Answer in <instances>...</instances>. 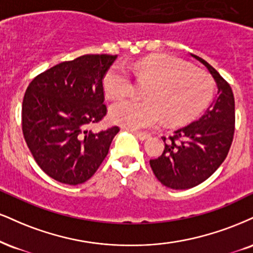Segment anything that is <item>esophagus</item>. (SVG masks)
Returning a JSON list of instances; mask_svg holds the SVG:
<instances>
[{
    "label": "esophagus",
    "mask_w": 253,
    "mask_h": 253,
    "mask_svg": "<svg viewBox=\"0 0 253 253\" xmlns=\"http://www.w3.org/2000/svg\"><path fill=\"white\" fill-rule=\"evenodd\" d=\"M130 132H132V134H134L139 140H142V141H144V140H146V139L150 138V134H147V133L136 132V130H130Z\"/></svg>",
    "instance_id": "obj_1"
}]
</instances>
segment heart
I'll return each mask as SVG.
<instances>
[{"mask_svg": "<svg viewBox=\"0 0 253 253\" xmlns=\"http://www.w3.org/2000/svg\"><path fill=\"white\" fill-rule=\"evenodd\" d=\"M138 79H150L153 84L146 93V100H120L109 108L113 123L130 129L152 128L164 118L178 124L191 120L209 105L213 94V81L200 69L190 68L169 55H153L132 66ZM103 89L109 99H120L133 90L129 73L115 63L103 78Z\"/></svg>", "mask_w": 253, "mask_h": 253, "instance_id": "heart-1", "label": "heart"}]
</instances>
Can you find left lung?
Masks as SVG:
<instances>
[{
    "instance_id": "8db88e82",
    "label": "left lung",
    "mask_w": 253,
    "mask_h": 253,
    "mask_svg": "<svg viewBox=\"0 0 253 253\" xmlns=\"http://www.w3.org/2000/svg\"><path fill=\"white\" fill-rule=\"evenodd\" d=\"M191 56L206 67L218 93L198 120L174 130L167 142L163 138V154L150 160L158 180L173 190L194 187L213 174L229 153L234 133V97L230 84L205 60Z\"/></svg>"
}]
</instances>
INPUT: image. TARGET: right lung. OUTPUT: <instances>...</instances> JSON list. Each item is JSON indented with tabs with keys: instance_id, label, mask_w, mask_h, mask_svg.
I'll use <instances>...</instances> for the list:
<instances>
[{
	"instance_id": "right-lung-1",
	"label": "right lung",
	"mask_w": 253,
	"mask_h": 253,
	"mask_svg": "<svg viewBox=\"0 0 253 253\" xmlns=\"http://www.w3.org/2000/svg\"><path fill=\"white\" fill-rule=\"evenodd\" d=\"M117 55L87 54L61 62L29 84L22 103L24 140L38 165L54 180L79 185L108 154L118 126L89 129L106 115L102 79Z\"/></svg>"
}]
</instances>
